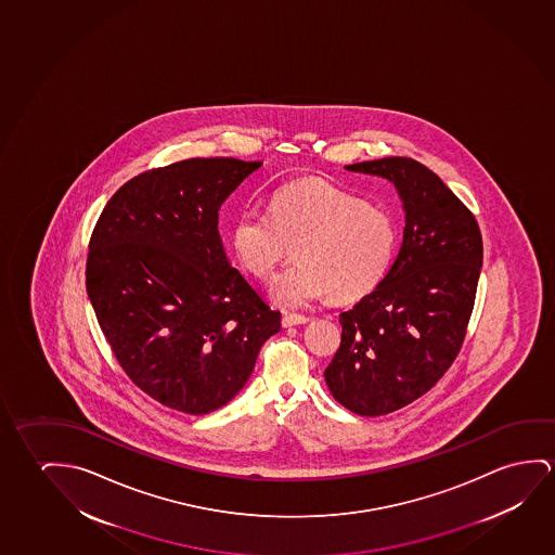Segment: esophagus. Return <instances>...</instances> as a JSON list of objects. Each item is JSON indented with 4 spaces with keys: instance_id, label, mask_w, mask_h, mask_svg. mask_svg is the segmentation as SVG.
<instances>
[{
    "instance_id": "1",
    "label": "esophagus",
    "mask_w": 555,
    "mask_h": 555,
    "mask_svg": "<svg viewBox=\"0 0 555 555\" xmlns=\"http://www.w3.org/2000/svg\"><path fill=\"white\" fill-rule=\"evenodd\" d=\"M309 323V317L304 315H284L282 317V326L291 328V326H299V324Z\"/></svg>"
}]
</instances>
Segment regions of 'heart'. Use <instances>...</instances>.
Instances as JSON below:
<instances>
[{
    "label": "heart",
    "mask_w": 555,
    "mask_h": 555,
    "mask_svg": "<svg viewBox=\"0 0 555 555\" xmlns=\"http://www.w3.org/2000/svg\"><path fill=\"white\" fill-rule=\"evenodd\" d=\"M294 246L296 263L273 284L282 308H306L328 294L356 301L383 282L398 246L392 215L321 179L279 188L269 215L246 209L232 229V249L247 273L271 281Z\"/></svg>",
    "instance_id": "b5f03b06"
}]
</instances>
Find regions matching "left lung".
Here are the masks:
<instances>
[{
    "instance_id": "1",
    "label": "left lung",
    "mask_w": 555,
    "mask_h": 555,
    "mask_svg": "<svg viewBox=\"0 0 555 555\" xmlns=\"http://www.w3.org/2000/svg\"><path fill=\"white\" fill-rule=\"evenodd\" d=\"M346 169L390 180L405 211L400 254L375 291L340 313V348L324 371L334 400L376 417L428 392L460 353L482 236L460 197L415 159L384 157Z\"/></svg>"
}]
</instances>
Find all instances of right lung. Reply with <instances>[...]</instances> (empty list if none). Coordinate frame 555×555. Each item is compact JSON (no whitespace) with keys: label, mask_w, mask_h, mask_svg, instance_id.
<instances>
[{"label":"right lung","mask_w":555,"mask_h":555,"mask_svg":"<svg viewBox=\"0 0 555 555\" xmlns=\"http://www.w3.org/2000/svg\"><path fill=\"white\" fill-rule=\"evenodd\" d=\"M261 165L196 157L142 172L95 222L86 292L98 323L130 380L171 410L229 403L281 331L219 234L224 199Z\"/></svg>","instance_id":"obj_1"}]
</instances>
